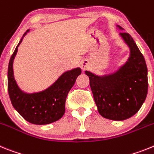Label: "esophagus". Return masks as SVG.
<instances>
[{
  "label": "esophagus",
  "instance_id": "34e87169",
  "mask_svg": "<svg viewBox=\"0 0 154 154\" xmlns=\"http://www.w3.org/2000/svg\"><path fill=\"white\" fill-rule=\"evenodd\" d=\"M87 66H88V63H87V61H83V62L81 63V68H82L83 69H86Z\"/></svg>",
  "mask_w": 154,
  "mask_h": 154
}]
</instances>
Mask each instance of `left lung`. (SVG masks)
Wrapping results in <instances>:
<instances>
[{"mask_svg":"<svg viewBox=\"0 0 154 154\" xmlns=\"http://www.w3.org/2000/svg\"><path fill=\"white\" fill-rule=\"evenodd\" d=\"M120 35L130 49L129 58L123 66L115 73L104 76L85 71L99 114L116 121L134 116L145 101L148 91L145 59L129 33L122 32Z\"/></svg>","mask_w":154,"mask_h":154,"instance_id":"left-lung-1","label":"left lung"}]
</instances>
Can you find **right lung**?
I'll list each match as a JSON object with an SVG mask.
<instances>
[{"instance_id":"right-lung-1","label":"right lung","mask_w":154,"mask_h":154,"mask_svg":"<svg viewBox=\"0 0 154 154\" xmlns=\"http://www.w3.org/2000/svg\"><path fill=\"white\" fill-rule=\"evenodd\" d=\"M28 30L20 40L9 61L8 69V89L13 107L30 123L46 125L57 121L65 113V103L69 90L81 73V68L63 73L50 87L37 93L28 94L18 88L14 78L13 62L18 47Z\"/></svg>"}]
</instances>
